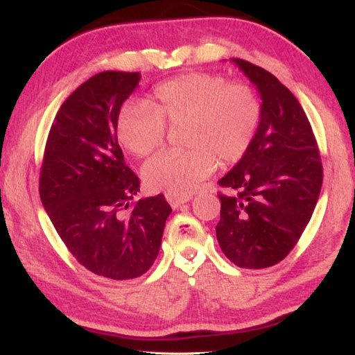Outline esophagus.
I'll list each match as a JSON object with an SVG mask.
<instances>
[{
  "mask_svg": "<svg viewBox=\"0 0 355 355\" xmlns=\"http://www.w3.org/2000/svg\"><path fill=\"white\" fill-rule=\"evenodd\" d=\"M166 201L170 202V206L173 209H178L181 207L182 204L189 202L191 200V195H176V193H165Z\"/></svg>",
  "mask_w": 355,
  "mask_h": 355,
  "instance_id": "esophagus-1",
  "label": "esophagus"
}]
</instances>
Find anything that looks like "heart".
<instances>
[{"label":"heart","instance_id":"obj_1","mask_svg":"<svg viewBox=\"0 0 355 355\" xmlns=\"http://www.w3.org/2000/svg\"><path fill=\"white\" fill-rule=\"evenodd\" d=\"M262 120L254 87L220 73H187L154 87L148 103L124 104L116 118L121 145L146 157L165 141L166 126L182 124L185 151H165L143 166L151 190L189 195L220 165H232L251 148Z\"/></svg>","mask_w":355,"mask_h":355}]
</instances>
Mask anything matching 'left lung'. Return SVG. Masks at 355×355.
Masks as SVG:
<instances>
[{
	"label": "left lung",
	"instance_id": "obj_1",
	"mask_svg": "<svg viewBox=\"0 0 355 355\" xmlns=\"http://www.w3.org/2000/svg\"><path fill=\"white\" fill-rule=\"evenodd\" d=\"M234 64L256 85L262 120L251 148L221 178L216 239L240 268L281 262L301 239L318 201L322 165L318 143L300 101L275 74L251 62Z\"/></svg>",
	"mask_w": 355,
	"mask_h": 355
}]
</instances>
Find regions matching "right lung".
I'll return each mask as SVG.
<instances>
[{"mask_svg":"<svg viewBox=\"0 0 355 355\" xmlns=\"http://www.w3.org/2000/svg\"><path fill=\"white\" fill-rule=\"evenodd\" d=\"M140 78L103 71L79 85L54 118L40 168V200L68 251L115 281L151 268L171 214L164 195L132 201L140 179L118 145L116 118Z\"/></svg>","mask_w":355,"mask_h":355,"instance_id":"add662e5","label":"right lung"}]
</instances>
